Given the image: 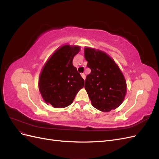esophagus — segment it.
Segmentation results:
<instances>
[{"label":"esophagus","instance_id":"1","mask_svg":"<svg viewBox=\"0 0 159 159\" xmlns=\"http://www.w3.org/2000/svg\"><path fill=\"white\" fill-rule=\"evenodd\" d=\"M81 77H82V78L85 80V75L84 74H81Z\"/></svg>","mask_w":159,"mask_h":159}]
</instances>
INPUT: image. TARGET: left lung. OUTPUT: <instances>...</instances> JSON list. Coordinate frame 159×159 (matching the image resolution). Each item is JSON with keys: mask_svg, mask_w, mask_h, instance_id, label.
<instances>
[{"mask_svg": "<svg viewBox=\"0 0 159 159\" xmlns=\"http://www.w3.org/2000/svg\"><path fill=\"white\" fill-rule=\"evenodd\" d=\"M84 56L91 69L86 77L85 89L91 104L103 112L116 109L123 102L127 91L121 71L104 52L85 48Z\"/></svg>", "mask_w": 159, "mask_h": 159, "instance_id": "8db88e82", "label": "left lung"}]
</instances>
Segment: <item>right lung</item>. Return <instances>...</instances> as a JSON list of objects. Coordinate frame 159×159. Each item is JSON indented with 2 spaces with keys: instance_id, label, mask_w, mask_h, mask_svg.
I'll return each instance as SVG.
<instances>
[{
  "instance_id": "1",
  "label": "right lung",
  "mask_w": 159,
  "mask_h": 159,
  "mask_svg": "<svg viewBox=\"0 0 159 159\" xmlns=\"http://www.w3.org/2000/svg\"><path fill=\"white\" fill-rule=\"evenodd\" d=\"M80 50L78 46L64 45L43 67L39 78V90L45 102L54 107L68 106L80 89L84 88V80L72 64L74 57Z\"/></svg>"
}]
</instances>
